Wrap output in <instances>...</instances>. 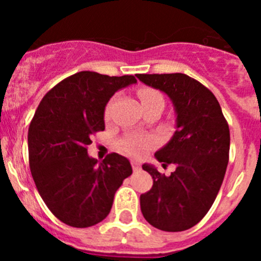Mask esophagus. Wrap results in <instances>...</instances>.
<instances>
[{
  "mask_svg": "<svg viewBox=\"0 0 261 261\" xmlns=\"http://www.w3.org/2000/svg\"><path fill=\"white\" fill-rule=\"evenodd\" d=\"M132 168L133 171H138V170H140V163H138L137 161H132Z\"/></svg>",
  "mask_w": 261,
  "mask_h": 261,
  "instance_id": "34e87169",
  "label": "esophagus"
}]
</instances>
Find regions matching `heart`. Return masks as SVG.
<instances>
[{"instance_id":"heart-1","label":"heart","mask_w":261,"mask_h":261,"mask_svg":"<svg viewBox=\"0 0 261 261\" xmlns=\"http://www.w3.org/2000/svg\"><path fill=\"white\" fill-rule=\"evenodd\" d=\"M138 98L141 100L142 106L149 105V103H153L155 100L162 99V95L156 91V90L150 89V87H142V89L138 90ZM106 119H108L110 116V105L107 106L105 112ZM155 145V138L151 137V136H140V135H129L123 137L119 141V149L123 153L129 154V155L133 156H140L147 151L149 149Z\"/></svg>"}]
</instances>
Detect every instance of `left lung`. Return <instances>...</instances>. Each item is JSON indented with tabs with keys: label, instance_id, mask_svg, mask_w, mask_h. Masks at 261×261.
Returning a JSON list of instances; mask_svg holds the SVG:
<instances>
[{
	"label": "left lung",
	"instance_id": "left-lung-1",
	"mask_svg": "<svg viewBox=\"0 0 261 261\" xmlns=\"http://www.w3.org/2000/svg\"><path fill=\"white\" fill-rule=\"evenodd\" d=\"M136 77L167 94L176 112L174 136L155 153L163 167L174 163L176 170L166 176L142 165L153 177V187L140 196L141 212L156 229L184 231L204 218L218 195L229 162V124L214 94L190 75Z\"/></svg>",
	"mask_w": 261,
	"mask_h": 261
}]
</instances>
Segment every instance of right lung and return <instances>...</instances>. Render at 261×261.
<instances>
[{"mask_svg":"<svg viewBox=\"0 0 261 261\" xmlns=\"http://www.w3.org/2000/svg\"><path fill=\"white\" fill-rule=\"evenodd\" d=\"M133 75L80 71L48 91L29 128L30 170L53 216L73 227H90L110 213L115 192L132 166L111 153L98 162L87 154L91 136L105 130V108Z\"/></svg>","mask_w":261,"mask_h":261,"instance_id":"obj_1","label":"right lung"}]
</instances>
